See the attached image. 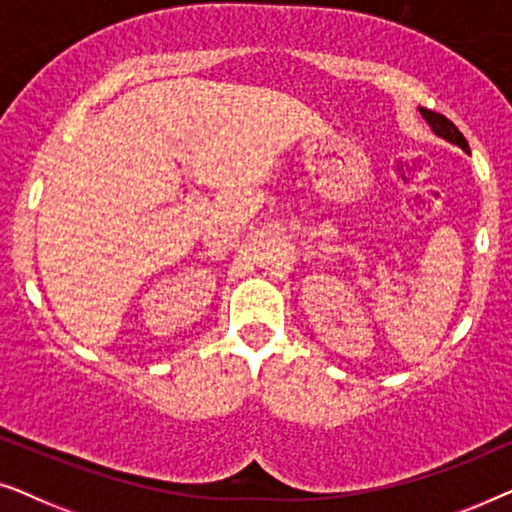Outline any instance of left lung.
Listing matches in <instances>:
<instances>
[{
	"mask_svg": "<svg viewBox=\"0 0 512 512\" xmlns=\"http://www.w3.org/2000/svg\"><path fill=\"white\" fill-rule=\"evenodd\" d=\"M419 114H422L424 121L429 123V128L433 130V135L440 137V139H445V142H450L454 146H459L461 151L471 153V149H468L466 137L461 135L459 128L450 121V118H445L443 114H438V111H431V109H424V107H419Z\"/></svg>",
	"mask_w": 512,
	"mask_h": 512,
	"instance_id": "obj_1",
	"label": "left lung"
}]
</instances>
